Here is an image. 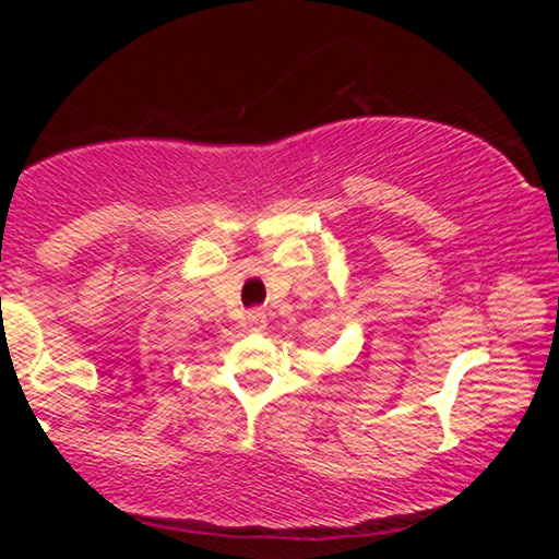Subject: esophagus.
I'll use <instances>...</instances> for the list:
<instances>
[{
	"mask_svg": "<svg viewBox=\"0 0 559 559\" xmlns=\"http://www.w3.org/2000/svg\"><path fill=\"white\" fill-rule=\"evenodd\" d=\"M247 325H249V331H254V333H262V331H266V312L264 310H249L247 312Z\"/></svg>",
	"mask_w": 559,
	"mask_h": 559,
	"instance_id": "34e87169",
	"label": "esophagus"
}]
</instances>
